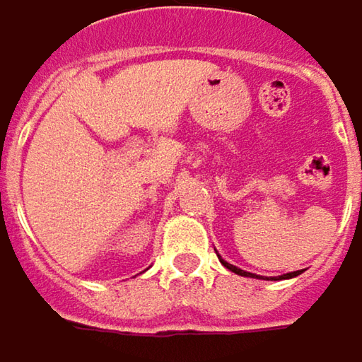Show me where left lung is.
Here are the masks:
<instances>
[{
    "mask_svg": "<svg viewBox=\"0 0 362 362\" xmlns=\"http://www.w3.org/2000/svg\"><path fill=\"white\" fill-rule=\"evenodd\" d=\"M215 252H217V250H215ZM217 257H219V255H217ZM219 261H221V265H223L226 269H230V272H234V274H238V276H245V278H259V276H255V274H248V272H245V269H240V267H236V265H232V263L223 261L221 257H219ZM300 274H303V272H290V274H284V276H279V279L296 278V276H300Z\"/></svg>",
    "mask_w": 362,
    "mask_h": 362,
    "instance_id": "1",
    "label": "left lung"
}]
</instances>
